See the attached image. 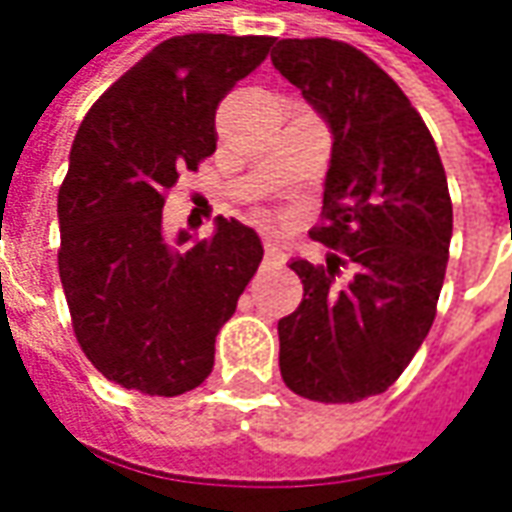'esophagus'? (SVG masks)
I'll use <instances>...</instances> for the list:
<instances>
[{
    "label": "esophagus",
    "instance_id": "1",
    "mask_svg": "<svg viewBox=\"0 0 512 512\" xmlns=\"http://www.w3.org/2000/svg\"><path fill=\"white\" fill-rule=\"evenodd\" d=\"M264 259L267 262H281L284 259V253H281V248L273 239H264Z\"/></svg>",
    "mask_w": 512,
    "mask_h": 512
}]
</instances>
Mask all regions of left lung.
I'll return each instance as SVG.
<instances>
[{"instance_id":"1","label":"left lung","mask_w":512,"mask_h":512,"mask_svg":"<svg viewBox=\"0 0 512 512\" xmlns=\"http://www.w3.org/2000/svg\"><path fill=\"white\" fill-rule=\"evenodd\" d=\"M270 58L332 132L312 236L346 256L290 262L304 298L279 321L281 377L315 403H358L403 375L434 324L454 231L445 168L420 112L360 50L281 39Z\"/></svg>"}]
</instances>
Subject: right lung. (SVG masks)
Wrapping results in <instances>:
<instances>
[{
  "label": "right lung",
  "mask_w": 512,
  "mask_h": 512,
  "mask_svg": "<svg viewBox=\"0 0 512 512\" xmlns=\"http://www.w3.org/2000/svg\"><path fill=\"white\" fill-rule=\"evenodd\" d=\"M273 36L157 44L87 112L58 191V273L75 338L123 389L177 397L214 369L216 332L262 262L259 233L216 216L211 239L163 233L166 191L216 149V106Z\"/></svg>",
  "instance_id": "add662e5"
}]
</instances>
